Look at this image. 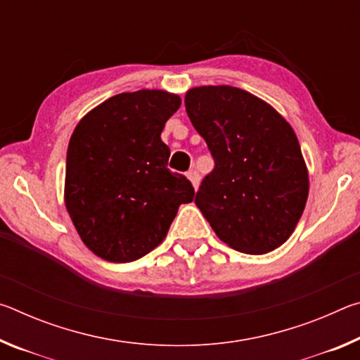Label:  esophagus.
I'll use <instances>...</instances> for the list:
<instances>
[{
	"mask_svg": "<svg viewBox=\"0 0 360 360\" xmlns=\"http://www.w3.org/2000/svg\"><path fill=\"white\" fill-rule=\"evenodd\" d=\"M187 178H188V181L192 182L193 188L198 187V184H200V176H198V173H197V169H191V172L187 173Z\"/></svg>",
	"mask_w": 360,
	"mask_h": 360,
	"instance_id": "34e87169",
	"label": "esophagus"
}]
</instances>
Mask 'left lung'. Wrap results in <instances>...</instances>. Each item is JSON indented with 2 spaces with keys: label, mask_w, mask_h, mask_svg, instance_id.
I'll return each instance as SVG.
<instances>
[{
  "label": "left lung",
  "mask_w": 360,
  "mask_h": 360,
  "mask_svg": "<svg viewBox=\"0 0 360 360\" xmlns=\"http://www.w3.org/2000/svg\"><path fill=\"white\" fill-rule=\"evenodd\" d=\"M184 103L214 158L195 205L219 240L236 251L255 255L279 248L300 221L309 191L289 122L264 100L230 85L193 87Z\"/></svg>",
  "instance_id": "1"
}]
</instances>
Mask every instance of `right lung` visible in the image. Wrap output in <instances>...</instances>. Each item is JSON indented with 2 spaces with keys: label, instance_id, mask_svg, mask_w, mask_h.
Returning a JSON list of instances; mask_svg holds the SVG:
<instances>
[{
  "label": "right lung",
  "instance_id": "obj_1",
  "mask_svg": "<svg viewBox=\"0 0 360 360\" xmlns=\"http://www.w3.org/2000/svg\"><path fill=\"white\" fill-rule=\"evenodd\" d=\"M181 98L165 90L114 95L85 114L66 152L65 205L90 251L133 262L157 248L182 203L193 200L186 176L167 168L162 141Z\"/></svg>",
  "mask_w": 360,
  "mask_h": 360
}]
</instances>
